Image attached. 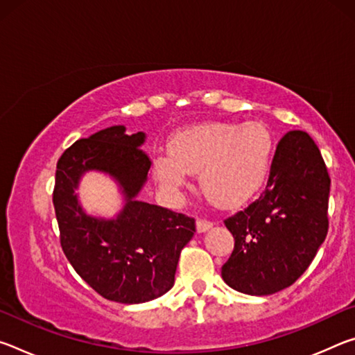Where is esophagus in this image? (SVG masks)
Segmentation results:
<instances>
[{"instance_id": "obj_1", "label": "esophagus", "mask_w": 355, "mask_h": 355, "mask_svg": "<svg viewBox=\"0 0 355 355\" xmlns=\"http://www.w3.org/2000/svg\"><path fill=\"white\" fill-rule=\"evenodd\" d=\"M211 227H213V222H209L207 219H197V232L199 233H205Z\"/></svg>"}]
</instances>
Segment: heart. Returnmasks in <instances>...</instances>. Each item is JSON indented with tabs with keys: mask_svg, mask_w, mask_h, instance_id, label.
Listing matches in <instances>:
<instances>
[{
	"mask_svg": "<svg viewBox=\"0 0 355 355\" xmlns=\"http://www.w3.org/2000/svg\"><path fill=\"white\" fill-rule=\"evenodd\" d=\"M274 150V137L263 123L192 125L172 137L169 152L155 155V177L169 194H178L188 173L200 172V188L209 200L236 207L266 182Z\"/></svg>",
	"mask_w": 355,
	"mask_h": 355,
	"instance_id": "1",
	"label": "heart"
}]
</instances>
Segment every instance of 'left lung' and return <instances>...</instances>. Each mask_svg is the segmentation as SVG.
Listing matches in <instances>:
<instances>
[{
    "instance_id": "1",
    "label": "left lung",
    "mask_w": 355,
    "mask_h": 355,
    "mask_svg": "<svg viewBox=\"0 0 355 355\" xmlns=\"http://www.w3.org/2000/svg\"><path fill=\"white\" fill-rule=\"evenodd\" d=\"M330 178L305 131H290L275 150L266 189L225 227L235 248L222 279L239 293L268 296L293 285L327 235Z\"/></svg>"
}]
</instances>
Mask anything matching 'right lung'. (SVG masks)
<instances>
[{"label":"right lung","mask_w":355,"mask_h":355,"mask_svg":"<svg viewBox=\"0 0 355 355\" xmlns=\"http://www.w3.org/2000/svg\"><path fill=\"white\" fill-rule=\"evenodd\" d=\"M144 131L127 135L125 125L76 141L58 161L53 192L61 245L75 271L100 296L120 304H142L173 286L180 252L194 236V219L137 199L147 183ZM89 171L110 176L123 196L112 218L82 208L76 189Z\"/></svg>","instance_id":"add662e5"}]
</instances>
